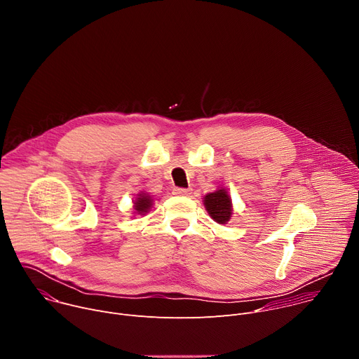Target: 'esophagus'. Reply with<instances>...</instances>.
<instances>
[{
    "label": "esophagus",
    "mask_w": 359,
    "mask_h": 359,
    "mask_svg": "<svg viewBox=\"0 0 359 359\" xmlns=\"http://www.w3.org/2000/svg\"><path fill=\"white\" fill-rule=\"evenodd\" d=\"M173 193L177 194V196H189L191 193V189L190 187H187V189H184V187H175Z\"/></svg>",
    "instance_id": "esophagus-1"
}]
</instances>
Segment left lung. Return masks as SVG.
<instances>
[{"mask_svg":"<svg viewBox=\"0 0 359 359\" xmlns=\"http://www.w3.org/2000/svg\"><path fill=\"white\" fill-rule=\"evenodd\" d=\"M203 204L209 216L219 224H227L233 215L231 197L226 187H219L213 193H208L203 197Z\"/></svg>","mask_w":359,"mask_h":359,"instance_id":"obj_1","label":"left lung"}]
</instances>
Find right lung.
<instances>
[{"label": "right lung", "instance_id": "obj_1", "mask_svg": "<svg viewBox=\"0 0 359 359\" xmlns=\"http://www.w3.org/2000/svg\"><path fill=\"white\" fill-rule=\"evenodd\" d=\"M153 206V198L151 196H149L147 193L144 191H140L137 193L136 198L133 200V209H135V213L136 215H140V216H144Z\"/></svg>", "mask_w": 359, "mask_h": 359}]
</instances>
